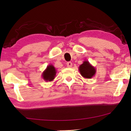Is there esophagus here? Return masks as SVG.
<instances>
[{"label": "esophagus", "mask_w": 131, "mask_h": 131, "mask_svg": "<svg viewBox=\"0 0 131 131\" xmlns=\"http://www.w3.org/2000/svg\"><path fill=\"white\" fill-rule=\"evenodd\" d=\"M72 65H73V63H72L71 62H68L67 63V66L68 68H71Z\"/></svg>", "instance_id": "obj_1"}]
</instances>
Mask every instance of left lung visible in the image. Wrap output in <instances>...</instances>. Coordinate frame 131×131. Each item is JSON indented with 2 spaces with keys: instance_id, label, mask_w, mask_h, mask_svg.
I'll list each match as a JSON object with an SVG mask.
<instances>
[{
  "instance_id": "left-lung-1",
  "label": "left lung",
  "mask_w": 131,
  "mask_h": 131,
  "mask_svg": "<svg viewBox=\"0 0 131 131\" xmlns=\"http://www.w3.org/2000/svg\"><path fill=\"white\" fill-rule=\"evenodd\" d=\"M79 71L81 75L85 79H91L95 75L96 68L93 66L88 61H84L79 67Z\"/></svg>"
}]
</instances>
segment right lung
Returning <instances> with one entry per match:
<instances>
[{
  "label": "right lung",
  "mask_w": 131,
  "mask_h": 131,
  "mask_svg": "<svg viewBox=\"0 0 131 131\" xmlns=\"http://www.w3.org/2000/svg\"><path fill=\"white\" fill-rule=\"evenodd\" d=\"M56 69L52 65H49L47 66L46 69L44 70L42 73L43 79L46 82L53 81L55 78L56 75Z\"/></svg>",
  "instance_id": "add662e5"
}]
</instances>
